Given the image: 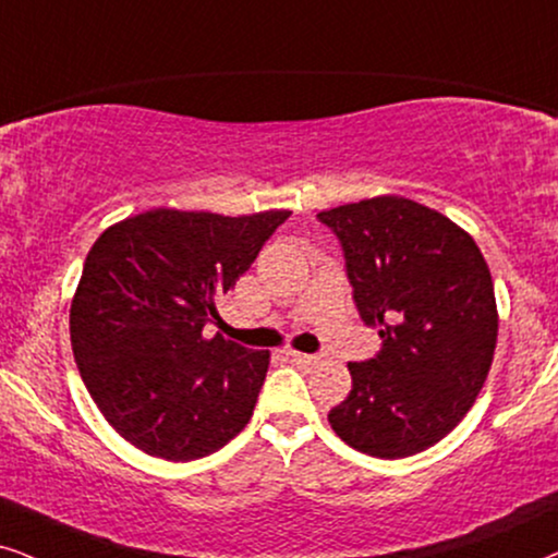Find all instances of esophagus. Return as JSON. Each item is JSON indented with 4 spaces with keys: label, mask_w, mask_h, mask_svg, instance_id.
Listing matches in <instances>:
<instances>
[{
    "label": "esophagus",
    "mask_w": 558,
    "mask_h": 558,
    "mask_svg": "<svg viewBox=\"0 0 558 558\" xmlns=\"http://www.w3.org/2000/svg\"><path fill=\"white\" fill-rule=\"evenodd\" d=\"M287 356L292 359L294 364H302V366H313V364H317V361H320L317 356H313V353H300V351H289Z\"/></svg>",
    "instance_id": "1"
}]
</instances>
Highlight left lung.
<instances>
[{
    "label": "left lung",
    "mask_w": 558,
    "mask_h": 558,
    "mask_svg": "<svg viewBox=\"0 0 558 558\" xmlns=\"http://www.w3.org/2000/svg\"><path fill=\"white\" fill-rule=\"evenodd\" d=\"M341 238L359 315L379 356L349 364L330 428L361 453L404 459L464 421L497 345L489 266L464 228L415 199L379 194L323 209Z\"/></svg>",
    "instance_id": "1"
}]
</instances>
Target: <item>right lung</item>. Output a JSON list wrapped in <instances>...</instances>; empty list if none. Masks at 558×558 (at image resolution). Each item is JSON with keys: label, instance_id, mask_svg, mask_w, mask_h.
<instances>
[{"label": "right lung", "instance_id": "obj_1", "mask_svg": "<svg viewBox=\"0 0 558 558\" xmlns=\"http://www.w3.org/2000/svg\"><path fill=\"white\" fill-rule=\"evenodd\" d=\"M289 215L156 207L94 241L71 296V349L94 404L128 444L192 461L251 421L271 353L202 330Z\"/></svg>", "mask_w": 558, "mask_h": 558}]
</instances>
